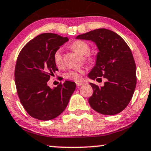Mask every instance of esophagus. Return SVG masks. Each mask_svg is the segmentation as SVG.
I'll return each instance as SVG.
<instances>
[{
  "label": "esophagus",
  "instance_id": "esophagus-1",
  "mask_svg": "<svg viewBox=\"0 0 151 151\" xmlns=\"http://www.w3.org/2000/svg\"><path fill=\"white\" fill-rule=\"evenodd\" d=\"M84 85L83 83H76V85H77L78 87H81V86H83V85Z\"/></svg>",
  "mask_w": 151,
  "mask_h": 151
}]
</instances>
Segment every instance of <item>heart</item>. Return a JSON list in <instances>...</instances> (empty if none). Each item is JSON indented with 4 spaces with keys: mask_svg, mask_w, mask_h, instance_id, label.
Instances as JSON below:
<instances>
[{
    "mask_svg": "<svg viewBox=\"0 0 151 151\" xmlns=\"http://www.w3.org/2000/svg\"><path fill=\"white\" fill-rule=\"evenodd\" d=\"M70 48L73 50L80 54L81 55H85V60L88 61H93L94 60V57L92 55H90V45L87 42L82 40H78L74 41L70 45ZM54 62L57 66H60L62 64V55H61V49L56 50L53 56ZM84 73V70L83 69L69 70L64 73V77L67 79L74 80V81H79L81 79V75Z\"/></svg>",
    "mask_w": 151,
    "mask_h": 151,
    "instance_id": "heart-1",
    "label": "heart"
}]
</instances>
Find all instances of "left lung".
Masks as SVG:
<instances>
[{
    "instance_id": "left-lung-1",
    "label": "left lung",
    "mask_w": 151,
    "mask_h": 151,
    "mask_svg": "<svg viewBox=\"0 0 151 151\" xmlns=\"http://www.w3.org/2000/svg\"><path fill=\"white\" fill-rule=\"evenodd\" d=\"M76 38L92 40L99 50L88 77L107 80L103 87L90 83L93 89L88 100L90 106L103 115L120 113L132 98L137 85L136 64L129 46L118 34L106 29L89 31Z\"/></svg>"
}]
</instances>
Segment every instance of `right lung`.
<instances>
[{
	"instance_id": "1",
	"label": "right lung",
	"mask_w": 151,
	"mask_h": 151,
	"mask_svg": "<svg viewBox=\"0 0 151 151\" xmlns=\"http://www.w3.org/2000/svg\"><path fill=\"white\" fill-rule=\"evenodd\" d=\"M68 40L51 33H42L24 45L17 60L14 79L22 106L33 118L50 120L66 109L76 83L66 81L50 88L47 81L58 69L54 62L56 50Z\"/></svg>"
}]
</instances>
